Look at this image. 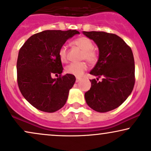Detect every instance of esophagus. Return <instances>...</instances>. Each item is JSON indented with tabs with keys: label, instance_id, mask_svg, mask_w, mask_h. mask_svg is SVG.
I'll return each mask as SVG.
<instances>
[{
	"label": "esophagus",
	"instance_id": "esophagus-1",
	"mask_svg": "<svg viewBox=\"0 0 151 151\" xmlns=\"http://www.w3.org/2000/svg\"><path fill=\"white\" fill-rule=\"evenodd\" d=\"M81 78L80 77H77V79H76V82L77 83H78V82H79V81H81Z\"/></svg>",
	"mask_w": 151,
	"mask_h": 151
}]
</instances>
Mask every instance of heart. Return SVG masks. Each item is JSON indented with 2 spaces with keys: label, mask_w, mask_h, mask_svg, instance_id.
<instances>
[{
  "label": "heart",
  "mask_w": 151,
  "mask_h": 151,
  "mask_svg": "<svg viewBox=\"0 0 151 151\" xmlns=\"http://www.w3.org/2000/svg\"><path fill=\"white\" fill-rule=\"evenodd\" d=\"M72 43L82 50L81 59L86 60L90 64H93L97 60V55L93 51V44L88 38L81 36L72 41ZM58 56L63 63L68 60V50L65 46H62L58 51ZM87 65L85 63H71L65 68L67 73L79 77L86 70Z\"/></svg>",
  "instance_id": "obj_1"
}]
</instances>
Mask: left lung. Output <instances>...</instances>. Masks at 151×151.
Returning a JSON list of instances; mask_svg holds the SVG:
<instances>
[{
  "label": "left lung",
  "instance_id": "obj_1",
  "mask_svg": "<svg viewBox=\"0 0 151 151\" xmlns=\"http://www.w3.org/2000/svg\"><path fill=\"white\" fill-rule=\"evenodd\" d=\"M93 40L99 57L90 74L97 77L90 80L91 86L84 94L87 105L95 111L106 112L118 108L132 93L135 83L133 52L124 40L104 32H83ZM102 81L98 82V78Z\"/></svg>",
  "mask_w": 151,
  "mask_h": 151
}]
</instances>
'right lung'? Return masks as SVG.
<instances>
[{"instance_id":"1","label":"right lung","mask_w":151,"mask_h":151,"mask_svg":"<svg viewBox=\"0 0 151 151\" xmlns=\"http://www.w3.org/2000/svg\"><path fill=\"white\" fill-rule=\"evenodd\" d=\"M77 30H46L27 39L18 54L17 83L25 99L43 112H54L64 106L76 81L74 75L60 76L63 68L58 51ZM52 74H60L52 79Z\"/></svg>"}]
</instances>
